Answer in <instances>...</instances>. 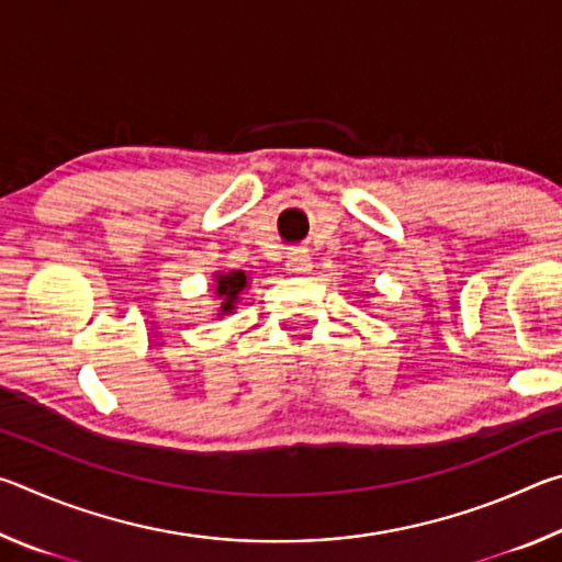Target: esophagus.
<instances>
[{"label":"esophagus","instance_id":"obj_1","mask_svg":"<svg viewBox=\"0 0 562 562\" xmlns=\"http://www.w3.org/2000/svg\"><path fill=\"white\" fill-rule=\"evenodd\" d=\"M284 270H288L290 274H307L312 270V258L302 250L290 252L288 262H284Z\"/></svg>","mask_w":562,"mask_h":562}]
</instances>
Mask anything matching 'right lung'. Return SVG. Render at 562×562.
I'll return each mask as SVG.
<instances>
[{"label": "right lung", "instance_id": "right-lung-1", "mask_svg": "<svg viewBox=\"0 0 562 562\" xmlns=\"http://www.w3.org/2000/svg\"><path fill=\"white\" fill-rule=\"evenodd\" d=\"M245 288H247V274L243 270L217 272L215 274V297L221 300V310H217V315H231Z\"/></svg>", "mask_w": 562, "mask_h": 562}]
</instances>
